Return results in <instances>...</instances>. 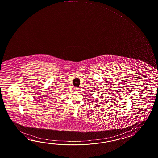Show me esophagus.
Listing matches in <instances>:
<instances>
[{"label": "esophagus", "mask_w": 158, "mask_h": 158, "mask_svg": "<svg viewBox=\"0 0 158 158\" xmlns=\"http://www.w3.org/2000/svg\"><path fill=\"white\" fill-rule=\"evenodd\" d=\"M75 90L77 91H79L80 90V88H75Z\"/></svg>", "instance_id": "1"}]
</instances>
